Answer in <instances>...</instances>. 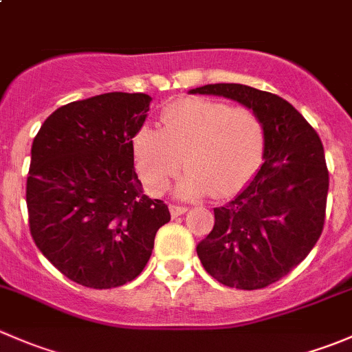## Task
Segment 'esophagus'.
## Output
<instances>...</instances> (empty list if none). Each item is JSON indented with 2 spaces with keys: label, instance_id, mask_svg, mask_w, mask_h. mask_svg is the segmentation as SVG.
I'll return each mask as SVG.
<instances>
[{
  "label": "esophagus",
  "instance_id": "1",
  "mask_svg": "<svg viewBox=\"0 0 352 352\" xmlns=\"http://www.w3.org/2000/svg\"><path fill=\"white\" fill-rule=\"evenodd\" d=\"M184 212H187V208H186V206L170 204V214H172V218H177V216L184 214Z\"/></svg>",
  "mask_w": 352,
  "mask_h": 352
}]
</instances>
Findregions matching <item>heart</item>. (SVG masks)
<instances>
[{
    "label": "heart",
    "instance_id": "obj_1",
    "mask_svg": "<svg viewBox=\"0 0 352 352\" xmlns=\"http://www.w3.org/2000/svg\"><path fill=\"white\" fill-rule=\"evenodd\" d=\"M133 148L138 173L151 194L165 192L184 163L179 196L225 199L239 192L261 165L265 126L250 107L186 98L163 112L162 129L143 127Z\"/></svg>",
    "mask_w": 352,
    "mask_h": 352
}]
</instances>
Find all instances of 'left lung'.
Here are the masks:
<instances>
[{"label":"left lung","mask_w":352,"mask_h":352,"mask_svg":"<svg viewBox=\"0 0 352 352\" xmlns=\"http://www.w3.org/2000/svg\"><path fill=\"white\" fill-rule=\"evenodd\" d=\"M189 94L232 98L265 126L264 163L233 201L214 208V226L197 245L206 271L221 285L261 289L285 278L320 239L329 170L314 127L289 102L239 83L204 85Z\"/></svg>","instance_id":"obj_1"}]
</instances>
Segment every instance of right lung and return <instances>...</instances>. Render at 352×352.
<instances>
[{"label": "right lung", "instance_id": "right-lung-1", "mask_svg": "<svg viewBox=\"0 0 352 352\" xmlns=\"http://www.w3.org/2000/svg\"><path fill=\"white\" fill-rule=\"evenodd\" d=\"M146 94L97 95L51 113L32 143L27 209L32 239L71 281L109 289L133 281L170 221L143 194L133 138L150 110Z\"/></svg>", "mask_w": 352, "mask_h": 352}]
</instances>
